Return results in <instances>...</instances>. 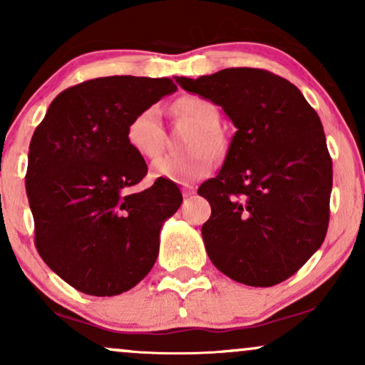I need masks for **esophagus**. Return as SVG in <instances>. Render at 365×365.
Returning <instances> with one entry per match:
<instances>
[{
    "label": "esophagus",
    "mask_w": 365,
    "mask_h": 365,
    "mask_svg": "<svg viewBox=\"0 0 365 365\" xmlns=\"http://www.w3.org/2000/svg\"><path fill=\"white\" fill-rule=\"evenodd\" d=\"M182 194L185 195V197L192 195V194H194V187H183V188H182Z\"/></svg>",
    "instance_id": "obj_1"
}]
</instances>
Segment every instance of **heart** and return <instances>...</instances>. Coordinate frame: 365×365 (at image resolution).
Listing matches in <instances>:
<instances>
[{
  "label": "heart",
  "instance_id": "1",
  "mask_svg": "<svg viewBox=\"0 0 365 365\" xmlns=\"http://www.w3.org/2000/svg\"><path fill=\"white\" fill-rule=\"evenodd\" d=\"M175 111L185 116L195 127V132L188 140V149L192 150L187 154H165L156 159L153 175L187 185L207 177L216 166V154L210 149H221V135L216 130L220 111L215 103L202 96H183L175 103ZM127 142L142 158L153 159L161 153L165 133L159 106L150 104L128 121Z\"/></svg>",
  "mask_w": 365,
  "mask_h": 365
}]
</instances>
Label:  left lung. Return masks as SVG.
<instances>
[{
	"label": "left lung",
	"instance_id": "left-lung-1",
	"mask_svg": "<svg viewBox=\"0 0 365 365\" xmlns=\"http://www.w3.org/2000/svg\"><path fill=\"white\" fill-rule=\"evenodd\" d=\"M177 82L223 108L237 127L223 168L197 190L211 204L202 225L209 259L249 287L284 282L328 232L333 163L319 116L267 70L225 68Z\"/></svg>",
	"mask_w": 365,
	"mask_h": 365
}]
</instances>
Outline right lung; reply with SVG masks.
Segmentation results:
<instances>
[{"mask_svg":"<svg viewBox=\"0 0 365 365\" xmlns=\"http://www.w3.org/2000/svg\"><path fill=\"white\" fill-rule=\"evenodd\" d=\"M175 91L171 78H92L60 92L37 125L25 175L36 249L75 290L120 295L156 262L161 226L183 197L165 178L132 192L148 165L127 127Z\"/></svg>","mask_w":365,"mask_h":365,"instance_id":"1","label":"right lung"}]
</instances>
